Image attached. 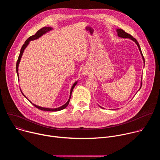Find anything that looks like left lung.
Instances as JSON below:
<instances>
[{
	"mask_svg": "<svg viewBox=\"0 0 160 160\" xmlns=\"http://www.w3.org/2000/svg\"><path fill=\"white\" fill-rule=\"evenodd\" d=\"M117 33H118V37H122V38H130V39H131L132 40H133V42H135V43H136L137 45H138V48H139V51H140V52H141V55H142V59H143V61H144V63H145L144 58L143 54H142V51H141V48H140V45H139V44L138 40H137L135 38H133L131 35H130V34L127 33V32H125L124 30H123L122 29H117ZM141 87H140V88L139 89V90L141 89V86H142V80H141ZM100 107H101V106H100Z\"/></svg>",
	"mask_w": 160,
	"mask_h": 160,
	"instance_id": "1",
	"label": "left lung"
}]
</instances>
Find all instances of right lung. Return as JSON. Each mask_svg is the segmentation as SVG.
Instances as JSON below:
<instances>
[{
	"label": "right lung",
	"mask_w": 160,
	"mask_h": 160,
	"mask_svg": "<svg viewBox=\"0 0 160 160\" xmlns=\"http://www.w3.org/2000/svg\"><path fill=\"white\" fill-rule=\"evenodd\" d=\"M52 28H51V27H43V28H42L40 30H38L37 32V33L35 34V35H32V36H31V37H30L26 41H25V43L22 45V48H21V51H20V53H19V57H18V61H17V62H16V72H17V75H18V66H19V62H20V60H21V56H22V53H23V52H24V50L25 49V48L27 47V45H28V43H29V42H30V41H31V40H35V39H37V38H38L39 37H40L41 36H42L43 34H45V33L46 32H49L50 30H51ZM77 82H75V83L73 85V86L72 87V88H71V90H70V98H69V99H68V101H67V102L65 104H64L63 106H61V107H59V108H54V109H51V108H42V107H40V106H37V105H35V104H33L30 100H28L35 107H36L37 108H38V109H40V110H43V111H60V110H62V109H64L65 108H66L67 107V106L68 105V104H69V102H70V99H71V96H72V91H73V88H74V87H75V85H77ZM21 93H22V94L25 97V96L23 94V93L22 92V91H21ZM26 98V97H25Z\"/></svg>",
	"instance_id": "right-lung-1"
}]
</instances>
